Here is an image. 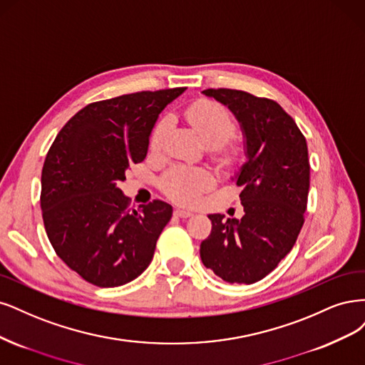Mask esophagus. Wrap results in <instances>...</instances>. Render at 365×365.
Segmentation results:
<instances>
[{"label":"esophagus","instance_id":"obj_1","mask_svg":"<svg viewBox=\"0 0 365 365\" xmlns=\"http://www.w3.org/2000/svg\"><path fill=\"white\" fill-rule=\"evenodd\" d=\"M174 215L179 217V218H190L192 215V212H190V210H186V209L178 207V209L174 210Z\"/></svg>","mask_w":365,"mask_h":365}]
</instances>
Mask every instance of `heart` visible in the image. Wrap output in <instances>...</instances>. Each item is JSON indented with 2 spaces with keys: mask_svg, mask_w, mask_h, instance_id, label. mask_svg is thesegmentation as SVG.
Here are the masks:
<instances>
[{
  "mask_svg": "<svg viewBox=\"0 0 365 365\" xmlns=\"http://www.w3.org/2000/svg\"><path fill=\"white\" fill-rule=\"evenodd\" d=\"M185 118L207 147L215 148L221 163H232L240 158V147L227 143L237 132V123L226 106L212 100H200L185 110ZM171 125L173 120L168 115L156 123L150 135L151 151L158 153L163 148ZM160 185L163 192L175 202L194 205L205 191L212 187L214 175L206 168L175 165L163 174Z\"/></svg>",
  "mask_w": 365,
  "mask_h": 365,
  "instance_id": "obj_1",
  "label": "heart"
}]
</instances>
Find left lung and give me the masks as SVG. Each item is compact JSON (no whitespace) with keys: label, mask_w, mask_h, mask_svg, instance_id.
Listing matches in <instances>:
<instances>
[{"label":"left lung","mask_w":365,"mask_h":365,"mask_svg":"<svg viewBox=\"0 0 365 365\" xmlns=\"http://www.w3.org/2000/svg\"><path fill=\"white\" fill-rule=\"evenodd\" d=\"M237 116L247 162L237 174L244 217L207 215L212 230L200 245L206 268L229 284H255L291 252L309 192L308 145L296 121L269 98L237 89H206Z\"/></svg>","instance_id":"8db88e82"}]
</instances>
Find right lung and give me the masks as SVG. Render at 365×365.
Masks as SVG:
<instances>
[{
  "mask_svg": "<svg viewBox=\"0 0 365 365\" xmlns=\"http://www.w3.org/2000/svg\"><path fill=\"white\" fill-rule=\"evenodd\" d=\"M185 88L143 91L88 104L57 133L42 168L45 232L61 259L101 288L128 284L150 265L173 207L128 209L118 187L143 162L159 113Z\"/></svg>",
  "mask_w": 365,
  "mask_h": 365,
  "instance_id": "right-lung-1",
  "label": "right lung"
}]
</instances>
